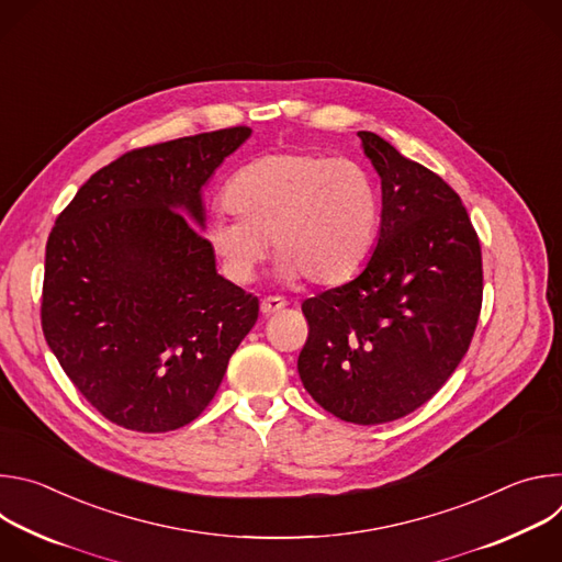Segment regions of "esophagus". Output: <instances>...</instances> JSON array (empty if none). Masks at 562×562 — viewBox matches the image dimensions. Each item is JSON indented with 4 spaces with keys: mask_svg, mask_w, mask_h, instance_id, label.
Returning <instances> with one entry per match:
<instances>
[{
    "mask_svg": "<svg viewBox=\"0 0 562 562\" xmlns=\"http://www.w3.org/2000/svg\"><path fill=\"white\" fill-rule=\"evenodd\" d=\"M284 306H286V300H284V297H280V295H269V297L262 300L260 311H262L265 315H273V313L282 311Z\"/></svg>",
    "mask_w": 562,
    "mask_h": 562,
    "instance_id": "34e87169",
    "label": "esophagus"
}]
</instances>
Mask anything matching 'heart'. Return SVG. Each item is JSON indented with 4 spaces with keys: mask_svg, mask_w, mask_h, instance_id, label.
Returning <instances> with one entry per match:
<instances>
[{
    "mask_svg": "<svg viewBox=\"0 0 562 562\" xmlns=\"http://www.w3.org/2000/svg\"><path fill=\"white\" fill-rule=\"evenodd\" d=\"M206 239L226 278L254 280L269 251L286 282L306 278L336 286L358 276L378 239L380 193L371 173L349 157L306 150L269 153L239 169L224 189Z\"/></svg>",
    "mask_w": 562,
    "mask_h": 562,
    "instance_id": "obj_1",
    "label": "heart"
}]
</instances>
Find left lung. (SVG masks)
<instances>
[{
    "label": "left lung",
    "instance_id": "8db88e82",
    "mask_svg": "<svg viewBox=\"0 0 562 562\" xmlns=\"http://www.w3.org/2000/svg\"><path fill=\"white\" fill-rule=\"evenodd\" d=\"M382 182L378 247L364 271L302 302L297 373L315 403L353 425L403 418L449 380L483 306V256L460 195L360 131Z\"/></svg>",
    "mask_w": 562,
    "mask_h": 562
}]
</instances>
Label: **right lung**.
I'll return each instance as SVG.
<instances>
[{
    "mask_svg": "<svg viewBox=\"0 0 562 562\" xmlns=\"http://www.w3.org/2000/svg\"><path fill=\"white\" fill-rule=\"evenodd\" d=\"M249 135L233 126L128 150L48 235L44 338L77 391L124 429L193 423L256 325L258 297L215 271L196 228L202 187Z\"/></svg>",
    "mask_w": 562,
    "mask_h": 562,
    "instance_id": "right-lung-1",
    "label": "right lung"
}]
</instances>
